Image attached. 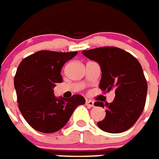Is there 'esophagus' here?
Returning <instances> with one entry per match:
<instances>
[{"mask_svg": "<svg viewBox=\"0 0 159 159\" xmlns=\"http://www.w3.org/2000/svg\"><path fill=\"white\" fill-rule=\"evenodd\" d=\"M86 105L89 107H94V102L92 101V100H86Z\"/></svg>", "mask_w": 159, "mask_h": 159, "instance_id": "34e87169", "label": "esophagus"}]
</instances>
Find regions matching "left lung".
<instances>
[{
  "instance_id": "8db88e82",
  "label": "left lung",
  "mask_w": 159,
  "mask_h": 159,
  "mask_svg": "<svg viewBox=\"0 0 159 159\" xmlns=\"http://www.w3.org/2000/svg\"><path fill=\"white\" fill-rule=\"evenodd\" d=\"M82 53L99 64L102 91L115 90L111 102L94 103L107 107L106 116L98 122V127L114 134L129 130L139 119L145 105L148 85L141 65L130 53L114 47L94 48Z\"/></svg>"
}]
</instances>
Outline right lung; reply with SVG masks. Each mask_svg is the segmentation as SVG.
<instances>
[{
	"instance_id": "right-lung-1",
	"label": "right lung",
	"mask_w": 159,
	"mask_h": 159,
	"mask_svg": "<svg viewBox=\"0 0 159 159\" xmlns=\"http://www.w3.org/2000/svg\"><path fill=\"white\" fill-rule=\"evenodd\" d=\"M77 53L39 51L19 65L14 80L19 109L34 130L43 133L61 130L76 107L85 102L82 95L57 98L53 90L56 84L62 82V66Z\"/></svg>"
}]
</instances>
